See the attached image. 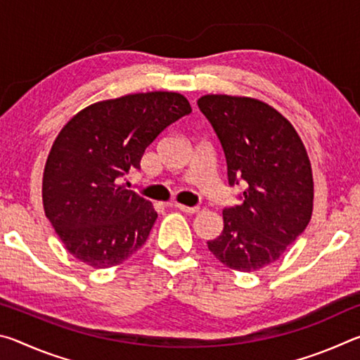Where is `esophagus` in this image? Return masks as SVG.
Here are the masks:
<instances>
[{
  "label": "esophagus",
  "instance_id": "esophagus-1",
  "mask_svg": "<svg viewBox=\"0 0 360 360\" xmlns=\"http://www.w3.org/2000/svg\"><path fill=\"white\" fill-rule=\"evenodd\" d=\"M174 208L181 210L182 212H188V214H193V212H198L200 211L198 206H186V205H182V203H174Z\"/></svg>",
  "mask_w": 360,
  "mask_h": 360
}]
</instances>
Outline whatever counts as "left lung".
<instances>
[{
  "mask_svg": "<svg viewBox=\"0 0 360 360\" xmlns=\"http://www.w3.org/2000/svg\"><path fill=\"white\" fill-rule=\"evenodd\" d=\"M198 108L222 146L227 184H245L241 203L224 208V230L208 249L236 271L260 270L281 257L311 219L307 150L290 122L259 100L205 95Z\"/></svg>",
  "mask_w": 360,
  "mask_h": 360,
  "instance_id": "8db88e82",
  "label": "left lung"
}]
</instances>
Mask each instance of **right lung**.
Listing matches in <instances>:
<instances>
[{"instance_id": "1", "label": "right lung", "mask_w": 360, "mask_h": 360, "mask_svg": "<svg viewBox=\"0 0 360 360\" xmlns=\"http://www.w3.org/2000/svg\"><path fill=\"white\" fill-rule=\"evenodd\" d=\"M191 112L179 94L148 92L95 103L63 127L46 162L42 202L76 259L109 268L144 245L157 212L120 181L139 169L144 150L167 127Z\"/></svg>"}]
</instances>
